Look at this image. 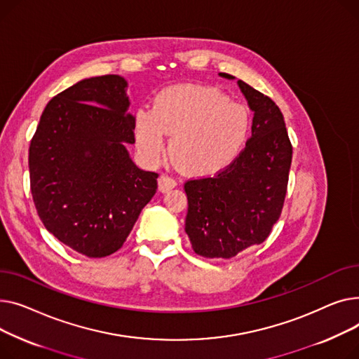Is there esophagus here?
Listing matches in <instances>:
<instances>
[{"mask_svg": "<svg viewBox=\"0 0 359 359\" xmlns=\"http://www.w3.org/2000/svg\"><path fill=\"white\" fill-rule=\"evenodd\" d=\"M158 185H159V191L166 193L170 191V189L177 187V181L172 177H168V175H161L158 180Z\"/></svg>", "mask_w": 359, "mask_h": 359, "instance_id": "esophagus-1", "label": "esophagus"}]
</instances>
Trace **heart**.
<instances>
[{
  "label": "heart",
  "instance_id": "heart-1",
  "mask_svg": "<svg viewBox=\"0 0 359 359\" xmlns=\"http://www.w3.org/2000/svg\"><path fill=\"white\" fill-rule=\"evenodd\" d=\"M252 128L249 110L213 87L178 83L154 100L152 109H139L135 137L142 155L158 161L172 136L170 154L182 170L196 177L220 172L245 147Z\"/></svg>",
  "mask_w": 359,
  "mask_h": 359
}]
</instances>
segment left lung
<instances>
[{
	"label": "left lung",
	"mask_w": 359,
	"mask_h": 359,
	"mask_svg": "<svg viewBox=\"0 0 359 359\" xmlns=\"http://www.w3.org/2000/svg\"><path fill=\"white\" fill-rule=\"evenodd\" d=\"M238 86L254 111L245 149L217 175L184 185L185 231L196 254L204 258L227 259L262 243L280 219L287 193L292 146L283 113L246 82L239 79Z\"/></svg>",
	"instance_id": "left-lung-1"
}]
</instances>
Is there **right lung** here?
I'll list each match as a JSON object with an SVG mask.
<instances>
[{"label": "right lung", "instance_id": "add662e5", "mask_svg": "<svg viewBox=\"0 0 359 359\" xmlns=\"http://www.w3.org/2000/svg\"><path fill=\"white\" fill-rule=\"evenodd\" d=\"M128 81L87 78L53 97L30 142V189L50 233L88 258L118 250L158 188L132 161Z\"/></svg>", "mask_w": 359, "mask_h": 359}]
</instances>
